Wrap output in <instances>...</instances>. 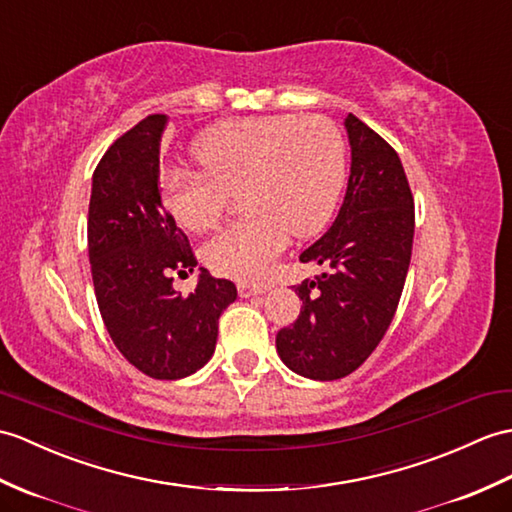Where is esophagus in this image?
<instances>
[{
    "label": "esophagus",
    "mask_w": 512,
    "mask_h": 512,
    "mask_svg": "<svg viewBox=\"0 0 512 512\" xmlns=\"http://www.w3.org/2000/svg\"><path fill=\"white\" fill-rule=\"evenodd\" d=\"M270 290V285H264V283H237V292H240L242 299H248V296H257V294H266Z\"/></svg>",
    "instance_id": "1"
}]
</instances>
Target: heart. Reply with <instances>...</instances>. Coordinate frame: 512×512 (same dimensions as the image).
<instances>
[{"mask_svg":"<svg viewBox=\"0 0 512 512\" xmlns=\"http://www.w3.org/2000/svg\"><path fill=\"white\" fill-rule=\"evenodd\" d=\"M200 170L163 178L165 205L192 233L216 227L240 189V220L202 248L218 275L257 281L294 237H310L334 213L347 172V146L327 117L264 115L213 126L194 146Z\"/></svg>","mask_w":512,"mask_h":512,"instance_id":"heart-1","label":"heart"}]
</instances>
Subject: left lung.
Returning a JSON list of instances; mask_svg holds the SVG:
<instances>
[{"label": "left lung", "instance_id": "obj_1", "mask_svg": "<svg viewBox=\"0 0 512 512\" xmlns=\"http://www.w3.org/2000/svg\"><path fill=\"white\" fill-rule=\"evenodd\" d=\"M344 128L351 146L347 194L329 231L299 257L325 272L294 285L301 314L277 334L283 364L318 382L347 377L384 338L414 237V198L399 154L351 113Z\"/></svg>", "mask_w": 512, "mask_h": 512}]
</instances>
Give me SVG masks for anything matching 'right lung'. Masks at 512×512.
<instances>
[{"instance_id":"1","label":"right lung","mask_w":512,"mask_h":512,"mask_svg":"<svg viewBox=\"0 0 512 512\" xmlns=\"http://www.w3.org/2000/svg\"><path fill=\"white\" fill-rule=\"evenodd\" d=\"M165 124V115H148L104 152L93 172L87 242L95 299L115 347L152 379H181L216 351L218 318L237 290L207 268L192 294L172 288V272H192L198 261L161 202Z\"/></svg>"}]
</instances>
